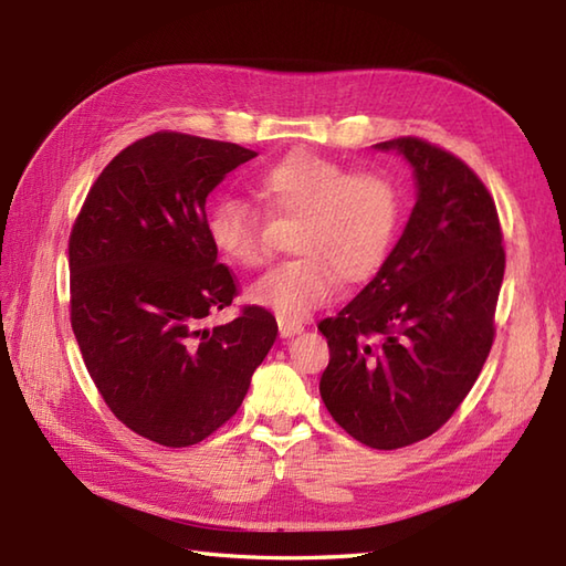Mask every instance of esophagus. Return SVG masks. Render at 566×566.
<instances>
[{"label": "esophagus", "mask_w": 566, "mask_h": 566, "mask_svg": "<svg viewBox=\"0 0 566 566\" xmlns=\"http://www.w3.org/2000/svg\"><path fill=\"white\" fill-rule=\"evenodd\" d=\"M280 323V335L282 338H292V335L302 333L304 331V323L302 321H292V318H276Z\"/></svg>", "instance_id": "1"}]
</instances>
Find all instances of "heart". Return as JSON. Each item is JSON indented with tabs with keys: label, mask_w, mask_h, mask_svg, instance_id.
<instances>
[{
	"label": "heart",
	"mask_w": 566,
	"mask_h": 566,
	"mask_svg": "<svg viewBox=\"0 0 566 566\" xmlns=\"http://www.w3.org/2000/svg\"><path fill=\"white\" fill-rule=\"evenodd\" d=\"M272 216L298 219L292 250L296 258L274 264L250 286L255 304L280 318H304L326 304L338 276L345 284L371 280L399 235L401 191L379 172L350 167L311 150H292L252 179ZM209 240L238 268H258L268 255L264 221L243 199H221L209 213Z\"/></svg>",
	"instance_id": "heart-1"
}]
</instances>
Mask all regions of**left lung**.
<instances>
[{
  "instance_id": "1",
  "label": "left lung",
  "mask_w": 566,
  "mask_h": 566,
  "mask_svg": "<svg viewBox=\"0 0 566 566\" xmlns=\"http://www.w3.org/2000/svg\"><path fill=\"white\" fill-rule=\"evenodd\" d=\"M411 163L418 199L375 280L323 318L321 399L375 450L432 436L460 408L494 345L506 270L494 197L457 155L413 136L377 143Z\"/></svg>"
}]
</instances>
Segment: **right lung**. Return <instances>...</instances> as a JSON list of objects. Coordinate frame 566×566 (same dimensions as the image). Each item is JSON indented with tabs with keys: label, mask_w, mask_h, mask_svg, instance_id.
Masks as SVG:
<instances>
[{
	"label": "right lung",
	"mask_w": 566,
	"mask_h": 566,
	"mask_svg": "<svg viewBox=\"0 0 566 566\" xmlns=\"http://www.w3.org/2000/svg\"><path fill=\"white\" fill-rule=\"evenodd\" d=\"M235 143L158 130L104 167L70 233V323L112 413L165 448H189L243 403L276 340L268 308L233 304L235 274L219 262L207 197L255 158Z\"/></svg>",
	"instance_id": "1"
}]
</instances>
